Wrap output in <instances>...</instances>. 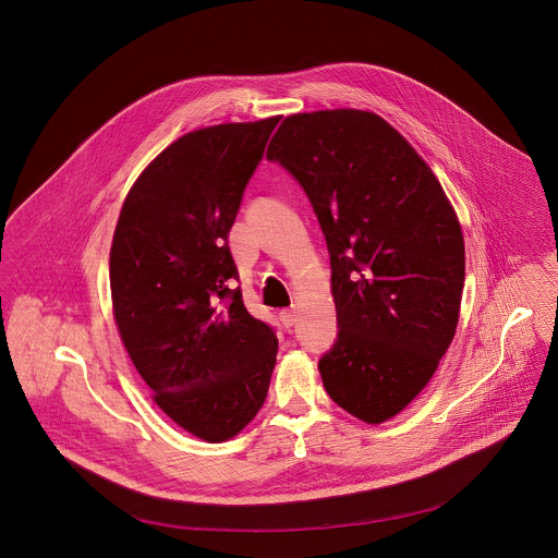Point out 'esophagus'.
Listing matches in <instances>:
<instances>
[{
	"label": "esophagus",
	"instance_id": "34e87169",
	"mask_svg": "<svg viewBox=\"0 0 558 558\" xmlns=\"http://www.w3.org/2000/svg\"><path fill=\"white\" fill-rule=\"evenodd\" d=\"M279 318L283 322V326H294L296 324V319H299V312H296V307H290V310H281L279 312Z\"/></svg>",
	"mask_w": 558,
	"mask_h": 558
}]
</instances>
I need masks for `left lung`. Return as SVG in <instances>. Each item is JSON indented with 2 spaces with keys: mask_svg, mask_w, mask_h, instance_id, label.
<instances>
[{
  "mask_svg": "<svg viewBox=\"0 0 558 558\" xmlns=\"http://www.w3.org/2000/svg\"><path fill=\"white\" fill-rule=\"evenodd\" d=\"M266 159L303 186L328 246L339 332L319 359L324 389L383 423L423 391L453 341L460 221L425 160L372 111L294 113Z\"/></svg>",
  "mask_w": 558,
  "mask_h": 558,
  "instance_id": "8db88e82",
  "label": "left lung"
}]
</instances>
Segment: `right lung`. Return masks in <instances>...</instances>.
<instances>
[{"label": "right lung", "instance_id": "right-lung-1", "mask_svg": "<svg viewBox=\"0 0 558 558\" xmlns=\"http://www.w3.org/2000/svg\"><path fill=\"white\" fill-rule=\"evenodd\" d=\"M277 118L186 133L133 184L111 244L113 316L160 410L223 442L262 408L275 328L234 288L228 236Z\"/></svg>", "mask_w": 558, "mask_h": 558}]
</instances>
